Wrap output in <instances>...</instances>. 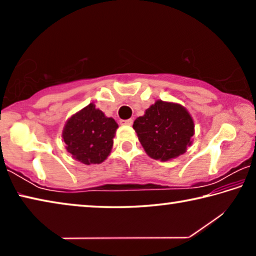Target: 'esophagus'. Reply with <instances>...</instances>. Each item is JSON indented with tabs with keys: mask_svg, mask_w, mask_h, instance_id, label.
Returning <instances> with one entry per match:
<instances>
[{
	"mask_svg": "<svg viewBox=\"0 0 256 256\" xmlns=\"http://www.w3.org/2000/svg\"><path fill=\"white\" fill-rule=\"evenodd\" d=\"M120 124L122 125H132L133 124V120L132 118H128V120H120Z\"/></svg>",
	"mask_w": 256,
	"mask_h": 256,
	"instance_id": "1",
	"label": "esophagus"
}]
</instances>
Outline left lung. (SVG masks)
<instances>
[{
  "mask_svg": "<svg viewBox=\"0 0 256 256\" xmlns=\"http://www.w3.org/2000/svg\"><path fill=\"white\" fill-rule=\"evenodd\" d=\"M144 151L160 162L177 158L192 144L194 122L180 104L157 100L133 123Z\"/></svg>",
  "mask_w": 256,
  "mask_h": 256,
  "instance_id": "left-lung-1",
  "label": "left lung"
}]
</instances>
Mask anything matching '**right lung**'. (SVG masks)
<instances>
[{
	"label": "right lung",
	"instance_id": "obj_1",
	"mask_svg": "<svg viewBox=\"0 0 256 256\" xmlns=\"http://www.w3.org/2000/svg\"><path fill=\"white\" fill-rule=\"evenodd\" d=\"M118 128L114 118L92 102L66 120L62 136L72 158L84 164H100L110 154Z\"/></svg>",
	"mask_w": 256,
	"mask_h": 256
}]
</instances>
